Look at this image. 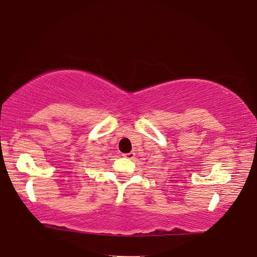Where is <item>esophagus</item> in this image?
Returning a JSON list of instances; mask_svg holds the SVG:
<instances>
[{
	"label": "esophagus",
	"mask_w": 257,
	"mask_h": 257,
	"mask_svg": "<svg viewBox=\"0 0 257 257\" xmlns=\"http://www.w3.org/2000/svg\"><path fill=\"white\" fill-rule=\"evenodd\" d=\"M123 157H124V158H126V159H133V158L135 157V153H134V152L125 153V154H123Z\"/></svg>",
	"instance_id": "1"
}]
</instances>
